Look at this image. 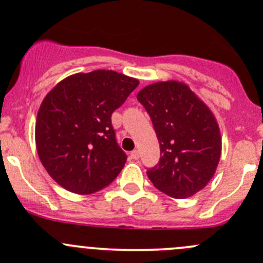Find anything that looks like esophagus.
Returning a JSON list of instances; mask_svg holds the SVG:
<instances>
[{"mask_svg":"<svg viewBox=\"0 0 263 263\" xmlns=\"http://www.w3.org/2000/svg\"><path fill=\"white\" fill-rule=\"evenodd\" d=\"M131 157L134 158V160H138V158H140V152H138L137 149H135V151L131 152Z\"/></svg>","mask_w":263,"mask_h":263,"instance_id":"1","label":"esophagus"}]
</instances>
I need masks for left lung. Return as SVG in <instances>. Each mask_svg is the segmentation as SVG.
<instances>
[{
	"label": "left lung",
	"instance_id": "1",
	"mask_svg": "<svg viewBox=\"0 0 263 263\" xmlns=\"http://www.w3.org/2000/svg\"><path fill=\"white\" fill-rule=\"evenodd\" d=\"M154 123L161 158L147 176L174 198L191 197L211 181L221 157L222 138L215 115L189 85L164 81L137 93Z\"/></svg>",
	"mask_w": 263,
	"mask_h": 263
}]
</instances>
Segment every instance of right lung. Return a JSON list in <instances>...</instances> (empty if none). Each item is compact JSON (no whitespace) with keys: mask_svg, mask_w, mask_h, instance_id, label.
Listing matches in <instances>:
<instances>
[{"mask_svg":"<svg viewBox=\"0 0 263 263\" xmlns=\"http://www.w3.org/2000/svg\"><path fill=\"white\" fill-rule=\"evenodd\" d=\"M111 70L74 73L46 95L36 118L40 160L60 186L91 195L114 182L127 156L115 137L111 116L138 86Z\"/></svg>","mask_w":263,"mask_h":263,"instance_id":"obj_1","label":"right lung"}]
</instances>
